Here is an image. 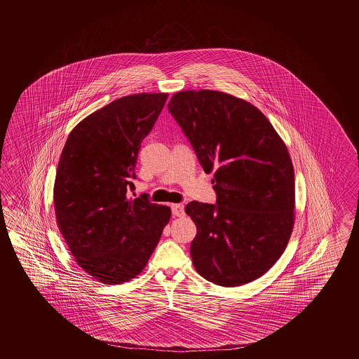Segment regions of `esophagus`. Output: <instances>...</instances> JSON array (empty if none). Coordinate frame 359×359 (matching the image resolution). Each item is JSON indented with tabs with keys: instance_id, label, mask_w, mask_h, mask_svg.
Returning a JSON list of instances; mask_svg holds the SVG:
<instances>
[{
	"instance_id": "obj_1",
	"label": "esophagus",
	"mask_w": 359,
	"mask_h": 359,
	"mask_svg": "<svg viewBox=\"0 0 359 359\" xmlns=\"http://www.w3.org/2000/svg\"><path fill=\"white\" fill-rule=\"evenodd\" d=\"M171 209H172V215H174L175 217H182V216L185 215L184 207L182 204H172Z\"/></svg>"
}]
</instances>
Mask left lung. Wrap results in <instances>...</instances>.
<instances>
[{
	"mask_svg": "<svg viewBox=\"0 0 359 359\" xmlns=\"http://www.w3.org/2000/svg\"><path fill=\"white\" fill-rule=\"evenodd\" d=\"M168 110L192 143L217 205L191 201V257L204 279L238 287L282 257L294 225V165L259 109L219 90L177 92Z\"/></svg>",
	"mask_w": 359,
	"mask_h": 359,
	"instance_id": "8db88e82",
	"label": "left lung"
}]
</instances>
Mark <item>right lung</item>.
I'll return each instance as SVG.
<instances>
[{
  "instance_id": "obj_1",
  "label": "right lung",
  "mask_w": 359,
  "mask_h": 359,
  "mask_svg": "<svg viewBox=\"0 0 359 359\" xmlns=\"http://www.w3.org/2000/svg\"><path fill=\"white\" fill-rule=\"evenodd\" d=\"M168 93L111 101L69 133L54 184L56 224L77 264L104 284L129 282L155 250L171 209L130 197L141 142Z\"/></svg>"
}]
</instances>
